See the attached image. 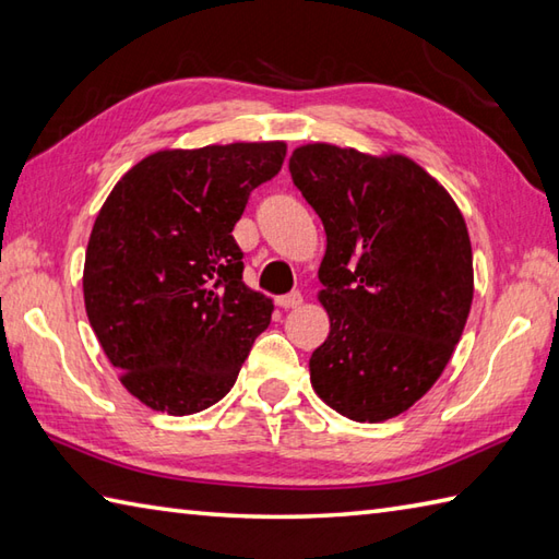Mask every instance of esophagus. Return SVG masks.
<instances>
[{
  "mask_svg": "<svg viewBox=\"0 0 559 559\" xmlns=\"http://www.w3.org/2000/svg\"><path fill=\"white\" fill-rule=\"evenodd\" d=\"M301 301H304L301 292H289V294L277 296V306H282V309H296Z\"/></svg>",
  "mask_w": 559,
  "mask_h": 559,
  "instance_id": "esophagus-1",
  "label": "esophagus"
}]
</instances>
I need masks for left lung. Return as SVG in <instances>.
<instances>
[{
	"label": "left lung",
	"instance_id": "obj_1",
	"mask_svg": "<svg viewBox=\"0 0 559 559\" xmlns=\"http://www.w3.org/2000/svg\"><path fill=\"white\" fill-rule=\"evenodd\" d=\"M294 186L328 236L318 299L330 333L311 385L355 423L405 413L447 367L473 304V250L463 214L423 166L306 144Z\"/></svg>",
	"mask_w": 559,
	"mask_h": 559
}]
</instances>
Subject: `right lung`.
Here are the masks:
<instances>
[{
	"mask_svg": "<svg viewBox=\"0 0 559 559\" xmlns=\"http://www.w3.org/2000/svg\"><path fill=\"white\" fill-rule=\"evenodd\" d=\"M284 142L164 150L112 188L88 238L84 304L120 383L192 415L231 391L272 301L243 284L234 226L282 168Z\"/></svg>",
	"mask_w": 559,
	"mask_h": 559,
	"instance_id": "1",
	"label": "right lung"
}]
</instances>
